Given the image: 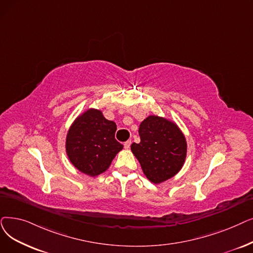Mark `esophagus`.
I'll return each mask as SVG.
<instances>
[{"label": "esophagus", "mask_w": 253, "mask_h": 253, "mask_svg": "<svg viewBox=\"0 0 253 253\" xmlns=\"http://www.w3.org/2000/svg\"><path fill=\"white\" fill-rule=\"evenodd\" d=\"M131 146V140H127L126 142H124V148L125 149H129Z\"/></svg>", "instance_id": "obj_1"}]
</instances>
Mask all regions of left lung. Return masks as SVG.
<instances>
[{
    "label": "left lung",
    "instance_id": "left-lung-1",
    "mask_svg": "<svg viewBox=\"0 0 253 253\" xmlns=\"http://www.w3.org/2000/svg\"><path fill=\"white\" fill-rule=\"evenodd\" d=\"M138 133L140 142H133L131 151L151 182L159 184L179 172L187 145L177 125L164 118L150 116L140 123Z\"/></svg>",
    "mask_w": 253,
    "mask_h": 253
}]
</instances>
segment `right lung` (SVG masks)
I'll return each mask as SVG.
<instances>
[{"label": "right lung", "instance_id": "add662e5", "mask_svg": "<svg viewBox=\"0 0 253 253\" xmlns=\"http://www.w3.org/2000/svg\"><path fill=\"white\" fill-rule=\"evenodd\" d=\"M117 125L97 109H89L70 127L66 151L73 166L95 177L105 171L123 145L115 138Z\"/></svg>", "mask_w": 253, "mask_h": 253}]
</instances>
